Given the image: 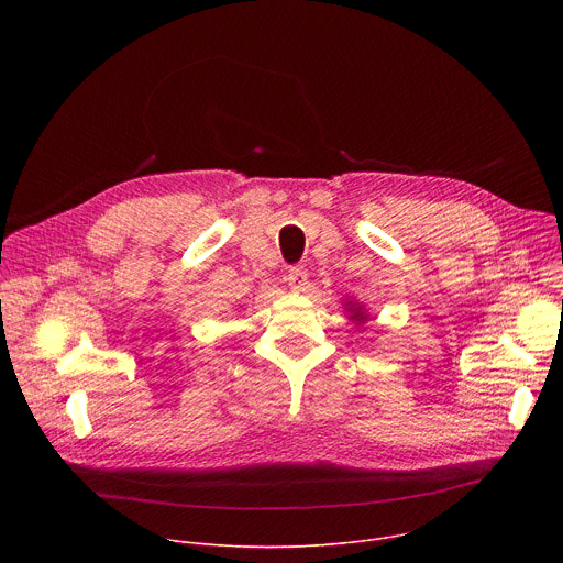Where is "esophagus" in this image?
Instances as JSON below:
<instances>
[{"label":"esophagus","instance_id":"obj_1","mask_svg":"<svg viewBox=\"0 0 563 563\" xmlns=\"http://www.w3.org/2000/svg\"><path fill=\"white\" fill-rule=\"evenodd\" d=\"M307 269L305 267H291L289 274H287V283L294 291H302L305 285H307Z\"/></svg>","mask_w":563,"mask_h":563}]
</instances>
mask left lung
<instances>
[{
    "label": "left lung",
    "mask_w": 563,
    "mask_h": 563,
    "mask_svg": "<svg viewBox=\"0 0 563 563\" xmlns=\"http://www.w3.org/2000/svg\"><path fill=\"white\" fill-rule=\"evenodd\" d=\"M345 305H347V311L352 313L350 318H352V320H356L358 325L363 323V320H367V316H365V311H363V305H358V302H352V300H350V302H345Z\"/></svg>",
    "instance_id": "1"
}]
</instances>
